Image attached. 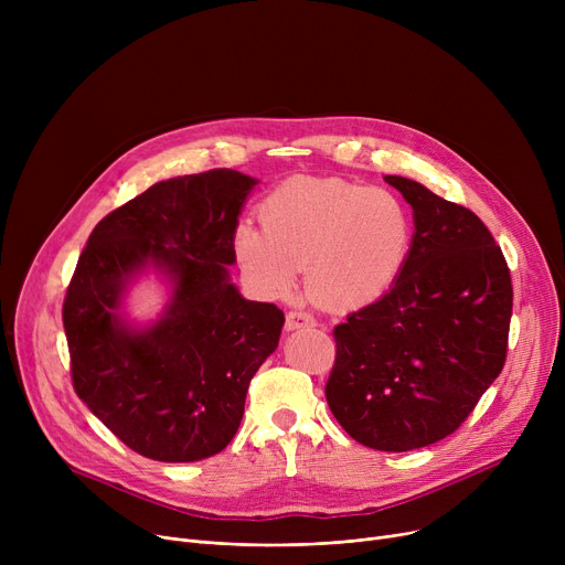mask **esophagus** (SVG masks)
<instances>
[{"label": "esophagus", "mask_w": 565, "mask_h": 565, "mask_svg": "<svg viewBox=\"0 0 565 565\" xmlns=\"http://www.w3.org/2000/svg\"><path fill=\"white\" fill-rule=\"evenodd\" d=\"M316 318L309 311L302 309H290L286 313V330H300V328H313Z\"/></svg>", "instance_id": "obj_1"}]
</instances>
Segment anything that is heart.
<instances>
[{"label":"heart","mask_w":565,"mask_h":565,"mask_svg":"<svg viewBox=\"0 0 565 565\" xmlns=\"http://www.w3.org/2000/svg\"><path fill=\"white\" fill-rule=\"evenodd\" d=\"M263 228L241 224L233 249L265 292H288L307 265L311 298L334 311L377 302L407 263L414 222L387 190L341 178H290L260 203Z\"/></svg>","instance_id":"1"}]
</instances>
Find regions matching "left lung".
I'll return each instance as SVG.
<instances>
[{"label":"left lung","mask_w":565,"mask_h":565,"mask_svg":"<svg viewBox=\"0 0 565 565\" xmlns=\"http://www.w3.org/2000/svg\"><path fill=\"white\" fill-rule=\"evenodd\" d=\"M384 181L412 205L417 231L396 284L334 328L324 396L364 447L412 451L456 433L507 364L513 284L469 207L409 178Z\"/></svg>","instance_id":"8db88e82"}]
</instances>
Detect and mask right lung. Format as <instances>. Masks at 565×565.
Returning a JSON list of instances; mask_svg holds the SVG:
<instances>
[{
    "label": "right lung",
    "mask_w": 565,
    "mask_h": 565,
    "mask_svg": "<svg viewBox=\"0 0 565 565\" xmlns=\"http://www.w3.org/2000/svg\"><path fill=\"white\" fill-rule=\"evenodd\" d=\"M256 185L233 169L156 183L88 235L64 298L75 394L135 454L194 462L226 449L249 382L279 345L284 311L228 281L237 215ZM148 259L174 279L162 321L128 331L115 313Z\"/></svg>",
    "instance_id": "right-lung-1"
}]
</instances>
